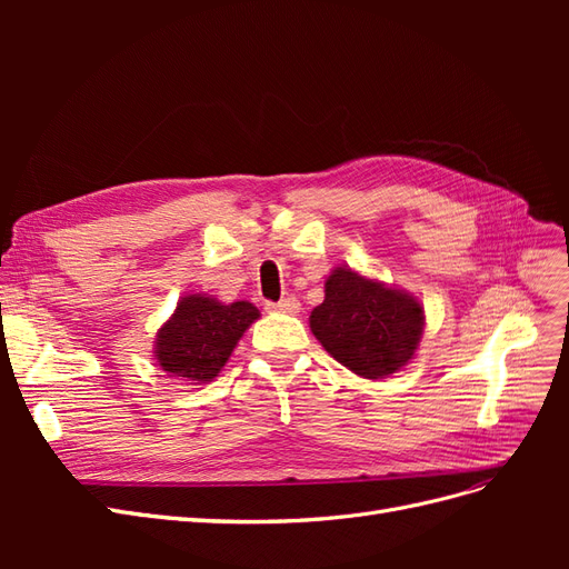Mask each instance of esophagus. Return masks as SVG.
Returning a JSON list of instances; mask_svg holds the SVG:
<instances>
[{
    "instance_id": "1",
    "label": "esophagus",
    "mask_w": 569,
    "mask_h": 569,
    "mask_svg": "<svg viewBox=\"0 0 569 569\" xmlns=\"http://www.w3.org/2000/svg\"><path fill=\"white\" fill-rule=\"evenodd\" d=\"M266 308H270V311H280V313H289V316H297L301 311V303L297 297H287V299H280L278 303L268 301Z\"/></svg>"
}]
</instances>
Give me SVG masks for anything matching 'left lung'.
Wrapping results in <instances>:
<instances>
[{
    "label": "left lung",
    "mask_w": 569,
    "mask_h": 569,
    "mask_svg": "<svg viewBox=\"0 0 569 569\" xmlns=\"http://www.w3.org/2000/svg\"><path fill=\"white\" fill-rule=\"evenodd\" d=\"M422 325V306L416 299L349 268H337L327 278L325 301L311 313V330L325 351L368 380L408 363Z\"/></svg>",
    "instance_id": "8db88e82"
}]
</instances>
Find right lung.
<instances>
[{
  "label": "right lung",
  "mask_w": 569,
  "mask_h": 569,
  "mask_svg": "<svg viewBox=\"0 0 569 569\" xmlns=\"http://www.w3.org/2000/svg\"><path fill=\"white\" fill-rule=\"evenodd\" d=\"M253 320L258 308L249 301L222 306L201 295L184 297L159 330V366L189 385L211 382Z\"/></svg>",
  "instance_id": "right-lung-1"
}]
</instances>
